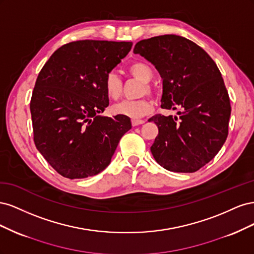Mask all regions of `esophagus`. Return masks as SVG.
I'll return each instance as SVG.
<instances>
[{"label":"esophagus","mask_w":254,"mask_h":254,"mask_svg":"<svg viewBox=\"0 0 254 254\" xmlns=\"http://www.w3.org/2000/svg\"><path fill=\"white\" fill-rule=\"evenodd\" d=\"M144 123H145L144 120H132V121H131V124H132L133 127L142 125V124H144Z\"/></svg>","instance_id":"1"}]
</instances>
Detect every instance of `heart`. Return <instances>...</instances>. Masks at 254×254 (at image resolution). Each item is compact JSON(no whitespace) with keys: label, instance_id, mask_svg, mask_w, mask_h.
<instances>
[{"label":"heart","instance_id":"obj_1","mask_svg":"<svg viewBox=\"0 0 254 254\" xmlns=\"http://www.w3.org/2000/svg\"><path fill=\"white\" fill-rule=\"evenodd\" d=\"M128 72L132 77L143 82L144 87L142 88V94L150 93L152 89L148 81L151 80L153 73L152 68L147 64L142 63V61H135L129 65ZM104 88L107 96L111 99H118L123 92V82L120 76L115 72L107 74L104 81ZM151 110L152 104L146 97L135 99V101H123L111 107V112L113 115H121V117L132 120L142 119Z\"/></svg>","mask_w":254,"mask_h":254}]
</instances>
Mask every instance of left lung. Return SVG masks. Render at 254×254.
<instances>
[{"instance_id": "obj_1", "label": "left lung", "mask_w": 254, "mask_h": 254, "mask_svg": "<svg viewBox=\"0 0 254 254\" xmlns=\"http://www.w3.org/2000/svg\"><path fill=\"white\" fill-rule=\"evenodd\" d=\"M134 54L156 66L163 79L161 107L179 119L157 114L159 133L150 147L165 170L194 173L217 155L228 136L231 105L220 71L199 45L177 35L141 40Z\"/></svg>"}]
</instances>
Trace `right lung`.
Here are the masks:
<instances>
[{"label":"right lung","instance_id":"right-lung-1","mask_svg":"<svg viewBox=\"0 0 254 254\" xmlns=\"http://www.w3.org/2000/svg\"><path fill=\"white\" fill-rule=\"evenodd\" d=\"M131 42L79 40L59 48L38 75L30 99L34 142L49 164L68 179L97 175L111 162L129 118L102 117L109 98L106 76Z\"/></svg>","mask_w":254,"mask_h":254}]
</instances>
